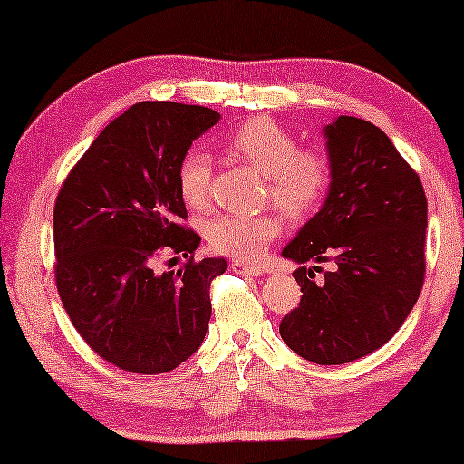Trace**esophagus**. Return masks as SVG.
<instances>
[{"mask_svg": "<svg viewBox=\"0 0 464 464\" xmlns=\"http://www.w3.org/2000/svg\"><path fill=\"white\" fill-rule=\"evenodd\" d=\"M230 268L234 272H240V275H264V268H259V266L245 264V262H232Z\"/></svg>", "mask_w": 464, "mask_h": 464, "instance_id": "esophagus-1", "label": "esophagus"}]
</instances>
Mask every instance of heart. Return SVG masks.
I'll return each mask as SVG.
<instances>
[{"label": "heart", "mask_w": 464, "mask_h": 464, "mask_svg": "<svg viewBox=\"0 0 464 464\" xmlns=\"http://www.w3.org/2000/svg\"><path fill=\"white\" fill-rule=\"evenodd\" d=\"M227 156L251 164L264 175L266 198L289 219H308L319 211L332 188V160L319 148H297L295 137L270 118H253L224 139ZM211 156L189 150L177 169V186L189 208H205L211 188ZM281 234L275 213H218L207 219L208 246L221 256L256 262Z\"/></svg>", "instance_id": "heart-1"}]
</instances>
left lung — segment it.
Masks as SVG:
<instances>
[{"instance_id":"obj_1","label":"left lung","mask_w":464,"mask_h":464,"mask_svg":"<svg viewBox=\"0 0 464 464\" xmlns=\"http://www.w3.org/2000/svg\"><path fill=\"white\" fill-rule=\"evenodd\" d=\"M325 137L327 200L283 256L335 268L323 281L313 272L321 266L294 272L302 300L278 332L300 357L342 365L386 344L414 308L427 272V196L416 170L367 120L340 116Z\"/></svg>"}]
</instances>
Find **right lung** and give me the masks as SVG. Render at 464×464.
Wrapping results in <instances>:
<instances>
[{
	"label": "right lung",
	"mask_w": 464,
	"mask_h": 464,
	"mask_svg": "<svg viewBox=\"0 0 464 464\" xmlns=\"http://www.w3.org/2000/svg\"><path fill=\"white\" fill-rule=\"evenodd\" d=\"M219 122L202 105L143 101L107 124L63 181L54 205V278L88 346L132 373L175 370L198 351L211 319V281L224 257L196 262L200 237L181 221L177 169ZM162 252L187 257L160 275Z\"/></svg>",
	"instance_id": "add662e5"
}]
</instances>
